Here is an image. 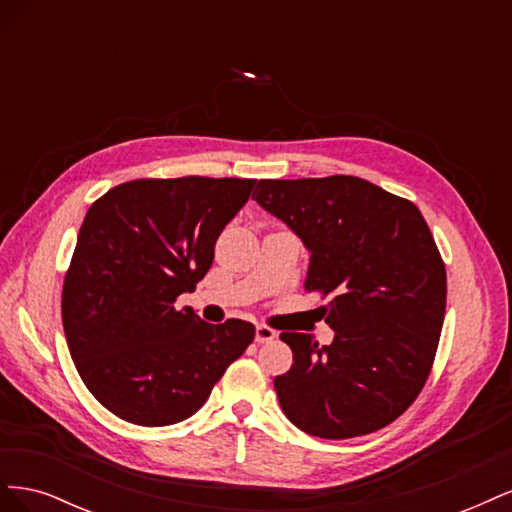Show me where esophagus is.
Instances as JSON below:
<instances>
[{
    "label": "esophagus",
    "instance_id": "1",
    "mask_svg": "<svg viewBox=\"0 0 512 512\" xmlns=\"http://www.w3.org/2000/svg\"><path fill=\"white\" fill-rule=\"evenodd\" d=\"M275 337H277V333L273 329L265 327V324H258V327H256V342L258 344H267V342H271V339H275Z\"/></svg>",
    "mask_w": 512,
    "mask_h": 512
}]
</instances>
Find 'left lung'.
Returning a JSON list of instances; mask_svg holds the SVG:
<instances>
[{
	"mask_svg": "<svg viewBox=\"0 0 512 512\" xmlns=\"http://www.w3.org/2000/svg\"><path fill=\"white\" fill-rule=\"evenodd\" d=\"M254 194L309 252L305 290L331 297L329 346L280 335L292 367L273 384L288 421L327 440L393 423L425 386L446 309L444 262L421 211L348 175L260 179Z\"/></svg>",
	"mask_w": 512,
	"mask_h": 512,
	"instance_id": "1",
	"label": "left lung"
}]
</instances>
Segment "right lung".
<instances>
[{"mask_svg":"<svg viewBox=\"0 0 512 512\" xmlns=\"http://www.w3.org/2000/svg\"><path fill=\"white\" fill-rule=\"evenodd\" d=\"M256 179H136L89 207L61 294V320L89 393L123 421L173 425L192 416L254 324L200 320L190 307L224 226Z\"/></svg>","mask_w":512,"mask_h":512,"instance_id":"obj_1","label":"right lung"}]
</instances>
